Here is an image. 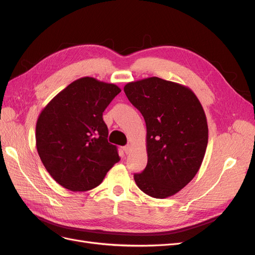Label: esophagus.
<instances>
[{
	"instance_id": "1",
	"label": "esophagus",
	"mask_w": 255,
	"mask_h": 255,
	"mask_svg": "<svg viewBox=\"0 0 255 255\" xmlns=\"http://www.w3.org/2000/svg\"><path fill=\"white\" fill-rule=\"evenodd\" d=\"M130 150H132V146H130L129 144H128V145H126V146H123V151H125L127 154H128Z\"/></svg>"
}]
</instances>
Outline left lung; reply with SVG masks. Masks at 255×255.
I'll list each match as a JSON object with an SVG mask.
<instances>
[{"mask_svg":"<svg viewBox=\"0 0 255 255\" xmlns=\"http://www.w3.org/2000/svg\"><path fill=\"white\" fill-rule=\"evenodd\" d=\"M125 92L146 127L148 163L134 180L150 197H171L194 179L203 161L208 141L203 107L188 87L156 76L128 83Z\"/></svg>","mask_w":255,"mask_h":255,"instance_id":"8db88e82","label":"left lung"}]
</instances>
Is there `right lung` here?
I'll return each instance as SVG.
<instances>
[{"mask_svg": "<svg viewBox=\"0 0 255 255\" xmlns=\"http://www.w3.org/2000/svg\"><path fill=\"white\" fill-rule=\"evenodd\" d=\"M121 89L85 76L72 82L41 111L36 146L43 166L61 186L87 191L102 183L120 160L107 140L103 112Z\"/></svg>", "mask_w": 255, "mask_h": 255, "instance_id": "right-lung-1", "label": "right lung"}]
</instances>
